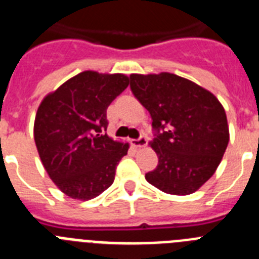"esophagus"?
Returning a JSON list of instances; mask_svg holds the SVG:
<instances>
[{"mask_svg":"<svg viewBox=\"0 0 259 259\" xmlns=\"http://www.w3.org/2000/svg\"><path fill=\"white\" fill-rule=\"evenodd\" d=\"M131 144L135 148H144V146L148 145V137L141 136L139 139H135V140L131 141Z\"/></svg>","mask_w":259,"mask_h":259,"instance_id":"1","label":"esophagus"}]
</instances>
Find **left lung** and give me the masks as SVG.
<instances>
[{
  "mask_svg": "<svg viewBox=\"0 0 259 259\" xmlns=\"http://www.w3.org/2000/svg\"><path fill=\"white\" fill-rule=\"evenodd\" d=\"M131 91L149 111L158 155L146 182L168 194L185 196L214 175L230 141L227 116L211 92L170 72L130 75Z\"/></svg>",
  "mask_w": 259,
  "mask_h": 259,
  "instance_id": "left-lung-1",
  "label": "left lung"
}]
</instances>
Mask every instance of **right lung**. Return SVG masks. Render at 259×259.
Listing matches in <instances>:
<instances>
[{
  "label": "right lung",
  "instance_id": "right-lung-1",
  "mask_svg": "<svg viewBox=\"0 0 259 259\" xmlns=\"http://www.w3.org/2000/svg\"><path fill=\"white\" fill-rule=\"evenodd\" d=\"M128 84L123 74L84 71L41 101L36 148L49 178L68 197L91 200L113 184L130 145L105 134L106 110Z\"/></svg>",
  "mask_w": 259,
  "mask_h": 259
}]
</instances>
